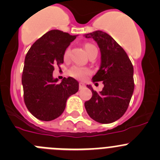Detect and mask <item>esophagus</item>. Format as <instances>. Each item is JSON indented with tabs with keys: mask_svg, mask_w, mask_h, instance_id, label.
Listing matches in <instances>:
<instances>
[{
	"mask_svg": "<svg viewBox=\"0 0 160 160\" xmlns=\"http://www.w3.org/2000/svg\"><path fill=\"white\" fill-rule=\"evenodd\" d=\"M83 88H85V84L83 83H79V88L83 89Z\"/></svg>",
	"mask_w": 160,
	"mask_h": 160,
	"instance_id": "obj_1",
	"label": "esophagus"
}]
</instances>
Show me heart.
<instances>
[{"mask_svg": "<svg viewBox=\"0 0 160 160\" xmlns=\"http://www.w3.org/2000/svg\"><path fill=\"white\" fill-rule=\"evenodd\" d=\"M84 49L88 53V54H89L92 50L96 48H95V46L94 45L91 44V43H86L84 45ZM69 54L70 49L67 48L64 52V59L68 60V58H69ZM68 73H69V75L71 77H74V78L78 79V80H84L91 73V70L88 68H86V67H80L76 65V66H73L70 68Z\"/></svg>", "mask_w": 160, "mask_h": 160, "instance_id": "1", "label": "heart"}]
</instances>
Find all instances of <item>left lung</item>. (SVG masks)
Listing matches in <instances>:
<instances>
[{"label":"left lung","mask_w":160,"mask_h":160,"mask_svg":"<svg viewBox=\"0 0 160 160\" xmlns=\"http://www.w3.org/2000/svg\"><path fill=\"white\" fill-rule=\"evenodd\" d=\"M85 37L93 38L100 49L101 66L92 80L104 84L99 93L87 85L92 97L85 102V109L93 120L111 123L122 118L129 107L134 90L133 66L123 48L108 34L95 31Z\"/></svg>","instance_id":"8db88e82"}]
</instances>
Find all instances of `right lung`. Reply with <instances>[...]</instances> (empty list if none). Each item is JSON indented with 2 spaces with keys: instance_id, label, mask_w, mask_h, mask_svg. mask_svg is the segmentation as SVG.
Masks as SVG:
<instances>
[{
  "instance_id": "add662e5",
  "label": "right lung",
  "mask_w": 160,
  "mask_h": 160,
  "mask_svg": "<svg viewBox=\"0 0 160 160\" xmlns=\"http://www.w3.org/2000/svg\"><path fill=\"white\" fill-rule=\"evenodd\" d=\"M77 38L59 30L48 31L38 38L25 57L22 74L23 99L31 114L41 121H52L64 112L70 95L79 90L72 77L60 83L53 78L55 65L64 62V52Z\"/></svg>"
}]
</instances>
